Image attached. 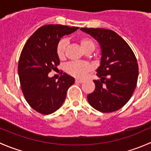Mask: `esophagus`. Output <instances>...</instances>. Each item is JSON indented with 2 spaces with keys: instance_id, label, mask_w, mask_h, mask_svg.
<instances>
[{
  "instance_id": "esophagus-1",
  "label": "esophagus",
  "mask_w": 151,
  "mask_h": 151,
  "mask_svg": "<svg viewBox=\"0 0 151 151\" xmlns=\"http://www.w3.org/2000/svg\"><path fill=\"white\" fill-rule=\"evenodd\" d=\"M75 83H84V81H83V80H79V79H76V80H75Z\"/></svg>"
}]
</instances>
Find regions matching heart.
Wrapping results in <instances>:
<instances>
[{
  "label": "heart",
  "instance_id": "b5f03b06",
  "mask_svg": "<svg viewBox=\"0 0 151 151\" xmlns=\"http://www.w3.org/2000/svg\"><path fill=\"white\" fill-rule=\"evenodd\" d=\"M79 44L85 52H92L95 48V42L91 38L88 36H80L77 39ZM67 46L66 39H60L56 46V53L59 59L65 58V52ZM93 69L91 64L85 62H71L66 66V71L70 75L77 78H83L88 72Z\"/></svg>",
  "mask_w": 151,
  "mask_h": 151
}]
</instances>
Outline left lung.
<instances>
[{
    "mask_svg": "<svg viewBox=\"0 0 151 151\" xmlns=\"http://www.w3.org/2000/svg\"><path fill=\"white\" fill-rule=\"evenodd\" d=\"M96 39L101 48V65L97 69L100 80L88 95L89 104L101 112L123 107L132 97L137 83L139 67L132 48L118 33L104 28L80 29Z\"/></svg>",
    "mask_w": 151,
    "mask_h": 151,
    "instance_id": "1",
    "label": "left lung"
}]
</instances>
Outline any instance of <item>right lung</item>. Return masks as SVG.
I'll return each mask as SVG.
<instances>
[{"label":"right lung","instance_id":"right-lung-1","mask_svg":"<svg viewBox=\"0 0 151 151\" xmlns=\"http://www.w3.org/2000/svg\"><path fill=\"white\" fill-rule=\"evenodd\" d=\"M79 29L46 25L33 33L24 45L18 63L19 83L24 97L36 112L50 115L63 104L74 79L63 73L58 81L48 74L60 64L56 46L60 38Z\"/></svg>","mask_w":151,"mask_h":151}]
</instances>
